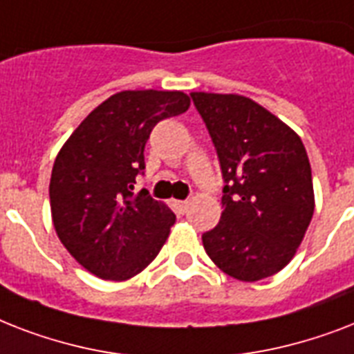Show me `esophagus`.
Returning a JSON list of instances; mask_svg holds the SVG:
<instances>
[{
  "label": "esophagus",
  "instance_id": "obj_1",
  "mask_svg": "<svg viewBox=\"0 0 354 354\" xmlns=\"http://www.w3.org/2000/svg\"><path fill=\"white\" fill-rule=\"evenodd\" d=\"M172 205H174V211H176V213L183 215V213L187 211L189 202H187V200H174V202H172Z\"/></svg>",
  "mask_w": 354,
  "mask_h": 354
}]
</instances>
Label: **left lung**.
Returning a JSON list of instances; mask_svg holds the SVG:
<instances>
[{
  "mask_svg": "<svg viewBox=\"0 0 354 354\" xmlns=\"http://www.w3.org/2000/svg\"><path fill=\"white\" fill-rule=\"evenodd\" d=\"M215 143L222 216L202 235L233 279H264L296 255L314 215L313 171L301 138L259 102L235 93H191Z\"/></svg>",
  "mask_w": 354,
  "mask_h": 354,
  "instance_id": "obj_1",
  "label": "left lung"
}]
</instances>
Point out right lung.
<instances>
[{
	"instance_id": "obj_1",
	"label": "right lung",
	"mask_w": 354,
	"mask_h": 354,
	"mask_svg": "<svg viewBox=\"0 0 354 354\" xmlns=\"http://www.w3.org/2000/svg\"><path fill=\"white\" fill-rule=\"evenodd\" d=\"M189 106L183 91H119L88 113L57 154L49 182L53 226L97 277L130 279L165 244L176 215L147 189L133 193V183L152 128Z\"/></svg>"
}]
</instances>
